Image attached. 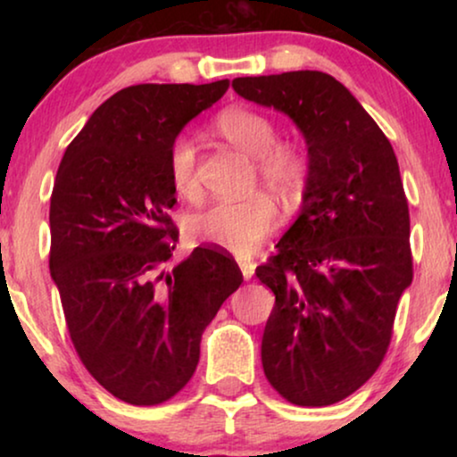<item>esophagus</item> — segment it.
Wrapping results in <instances>:
<instances>
[{
	"label": "esophagus",
	"instance_id": "esophagus-1",
	"mask_svg": "<svg viewBox=\"0 0 457 457\" xmlns=\"http://www.w3.org/2000/svg\"><path fill=\"white\" fill-rule=\"evenodd\" d=\"M237 264H239V268H241L243 278L249 280V278L253 277V272H255V264H253V260H252V258H245V255H239V258H237Z\"/></svg>",
	"mask_w": 457,
	"mask_h": 457
}]
</instances>
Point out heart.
<instances>
[{
  "label": "heart",
  "mask_w": 457,
  "mask_h": 457,
  "mask_svg": "<svg viewBox=\"0 0 457 457\" xmlns=\"http://www.w3.org/2000/svg\"><path fill=\"white\" fill-rule=\"evenodd\" d=\"M216 133L253 158V185H266L285 202H299L310 185V152L297 141H278L270 118L249 108H227L216 116ZM168 179L177 195L197 193V147L180 135L168 149ZM277 202L266 191H255L239 202H218L187 218V235L235 253H249L277 228Z\"/></svg>",
  "instance_id": "b5f03b06"
}]
</instances>
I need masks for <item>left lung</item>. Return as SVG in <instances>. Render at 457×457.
Masks as SVG:
<instances>
[{"mask_svg": "<svg viewBox=\"0 0 457 457\" xmlns=\"http://www.w3.org/2000/svg\"><path fill=\"white\" fill-rule=\"evenodd\" d=\"M241 97L285 112L312 158L302 214L255 274L274 293L262 366L278 395L320 408L358 391L389 349L414 277L410 210L389 139L327 72L233 80Z\"/></svg>", "mask_w": 457, "mask_h": 457, "instance_id": "obj_1", "label": "left lung"}]
</instances>
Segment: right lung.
Instances as JSON below:
<instances>
[{"instance_id":"1","label":"right lung","mask_w":457,"mask_h":457,"mask_svg":"<svg viewBox=\"0 0 457 457\" xmlns=\"http://www.w3.org/2000/svg\"><path fill=\"white\" fill-rule=\"evenodd\" d=\"M227 89L228 79L127 87L93 112L60 162L49 272L80 361L127 403H164L189 383L205 327L243 283L233 255L216 247L164 268L179 241L168 149Z\"/></svg>"}]
</instances>
